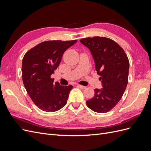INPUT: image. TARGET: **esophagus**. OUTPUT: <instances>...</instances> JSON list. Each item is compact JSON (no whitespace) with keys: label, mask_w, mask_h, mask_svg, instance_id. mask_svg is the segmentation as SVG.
Instances as JSON below:
<instances>
[{"label":"esophagus","mask_w":151,"mask_h":151,"mask_svg":"<svg viewBox=\"0 0 151 151\" xmlns=\"http://www.w3.org/2000/svg\"><path fill=\"white\" fill-rule=\"evenodd\" d=\"M77 87H78V88H81V89H84L86 88L85 86L80 85V84H77Z\"/></svg>","instance_id":"esophagus-1"}]
</instances>
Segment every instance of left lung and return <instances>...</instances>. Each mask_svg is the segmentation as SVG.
I'll return each mask as SVG.
<instances>
[{
    "label": "left lung",
    "instance_id": "obj_1",
    "mask_svg": "<svg viewBox=\"0 0 151 151\" xmlns=\"http://www.w3.org/2000/svg\"><path fill=\"white\" fill-rule=\"evenodd\" d=\"M94 60L96 70L100 76L103 88L95 89L87 106L97 113L110 111L119 102L128 84L129 61L123 49L115 41L94 36L81 39Z\"/></svg>",
    "mask_w": 151,
    "mask_h": 151
}]
</instances>
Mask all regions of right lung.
<instances>
[{"label": "right lung", "instance_id": "right-lung-1", "mask_svg": "<svg viewBox=\"0 0 151 151\" xmlns=\"http://www.w3.org/2000/svg\"><path fill=\"white\" fill-rule=\"evenodd\" d=\"M77 40L43 42L27 52L22 62V78L27 93L40 109L53 112L60 109L67 101L73 86L53 83L54 74L65 50Z\"/></svg>", "mask_w": 151, "mask_h": 151}]
</instances>
